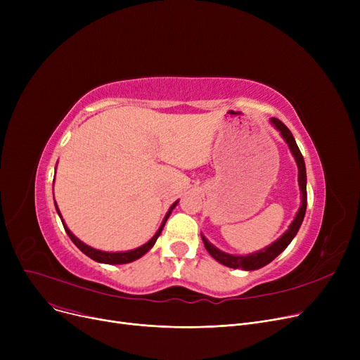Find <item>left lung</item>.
Returning a JSON list of instances; mask_svg holds the SVG:
<instances>
[{"label":"left lung","mask_w":360,"mask_h":360,"mask_svg":"<svg viewBox=\"0 0 360 360\" xmlns=\"http://www.w3.org/2000/svg\"><path fill=\"white\" fill-rule=\"evenodd\" d=\"M271 122L281 132L283 139H285L286 143L289 144L292 153H293V156L297 162L299 186H300V193H302V205H300V209H299L295 220L292 221L290 228L288 229V232L285 235H283L280 239H277L274 243H271L270 247L264 248L259 252H255V254H251V255H231V254L221 252L216 247H213V245L209 240H207L204 236H201L205 250L209 251V254L216 261H219L220 264H223V266H226V267L243 269V270H257V269L267 266V264L271 262L280 252H283L288 248V245L292 242V239L297 233L300 224H302V221H304V217H305V212H307V169H305L304 156H302L300 150H299V147H297V144H296V141L292 136L290 129L277 118H271Z\"/></svg>","instance_id":"8db88e82"}]
</instances>
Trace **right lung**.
<instances>
[{"mask_svg": "<svg viewBox=\"0 0 360 360\" xmlns=\"http://www.w3.org/2000/svg\"><path fill=\"white\" fill-rule=\"evenodd\" d=\"M176 204H178V201H175V202L172 204V207H170V210L167 212V214H166V217H165V220H163V223H162V226H160V229L158 231V233H156L153 238H151L146 245H143V247H140V248H137V250L128 251V252H103V251H99V250H94V248L89 247V245L83 243L80 239L75 238V236L70 232V229L67 228L64 221H63V224H64V229H65L67 235H68L70 239L75 243V247H77L83 254H86L87 257H90L91 259L98 261V262H105V264H127V262H131V261H134V259L143 257L151 247H153L155 242H156L158 238H159V235L162 233V229H163V226H165V223H166V220H167L170 212L174 210V207H175ZM55 207H56V202H55ZM56 212H58V214H60L58 207H56ZM61 220H63V219H61Z\"/></svg>", "mask_w": 360, "mask_h": 360, "instance_id": "add662e5", "label": "right lung"}]
</instances>
